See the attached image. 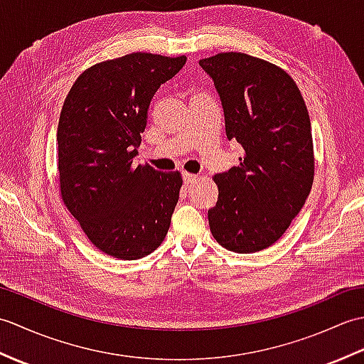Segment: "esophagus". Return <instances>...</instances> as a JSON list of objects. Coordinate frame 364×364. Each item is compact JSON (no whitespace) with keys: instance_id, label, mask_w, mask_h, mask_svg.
<instances>
[{"instance_id":"34e87169","label":"esophagus","mask_w":364,"mask_h":364,"mask_svg":"<svg viewBox=\"0 0 364 364\" xmlns=\"http://www.w3.org/2000/svg\"><path fill=\"white\" fill-rule=\"evenodd\" d=\"M183 180H184V184H194V183L198 181V175L184 172V173H183Z\"/></svg>"}]
</instances>
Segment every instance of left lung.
<instances>
[{
  "instance_id": "1",
  "label": "left lung",
  "mask_w": 364,
  "mask_h": 364,
  "mask_svg": "<svg viewBox=\"0 0 364 364\" xmlns=\"http://www.w3.org/2000/svg\"><path fill=\"white\" fill-rule=\"evenodd\" d=\"M220 97L239 166L218 173L208 211L215 241L236 253L264 250L289 228L314 180L311 123L297 84L283 68L245 53L200 59Z\"/></svg>"
}]
</instances>
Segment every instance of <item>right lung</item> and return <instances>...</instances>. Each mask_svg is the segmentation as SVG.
<instances>
[{
  "instance_id": "add662e5",
  "label": "right lung",
  "mask_w": 364,
  "mask_h": 364,
  "mask_svg": "<svg viewBox=\"0 0 364 364\" xmlns=\"http://www.w3.org/2000/svg\"><path fill=\"white\" fill-rule=\"evenodd\" d=\"M186 56L131 53L82 72L60 111V197L98 250L139 259L164 241L180 197V172L136 164L146 111Z\"/></svg>"
}]
</instances>
